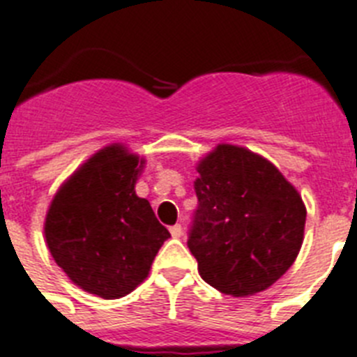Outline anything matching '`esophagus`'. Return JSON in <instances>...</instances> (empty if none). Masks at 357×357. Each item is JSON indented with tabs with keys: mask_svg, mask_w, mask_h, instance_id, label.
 Returning a JSON list of instances; mask_svg holds the SVG:
<instances>
[{
	"mask_svg": "<svg viewBox=\"0 0 357 357\" xmlns=\"http://www.w3.org/2000/svg\"><path fill=\"white\" fill-rule=\"evenodd\" d=\"M169 233H172L173 238H181V236H182V225H178V224L172 225V227H169Z\"/></svg>",
	"mask_w": 357,
	"mask_h": 357,
	"instance_id": "34e87169",
	"label": "esophagus"
}]
</instances>
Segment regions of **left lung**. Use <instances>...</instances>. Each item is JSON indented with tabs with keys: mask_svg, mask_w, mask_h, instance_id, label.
<instances>
[{
	"mask_svg": "<svg viewBox=\"0 0 357 357\" xmlns=\"http://www.w3.org/2000/svg\"><path fill=\"white\" fill-rule=\"evenodd\" d=\"M188 248L204 282L231 296H252L287 273L303 243L305 204L261 155L218 144L197 164Z\"/></svg>",
	"mask_w": 357,
	"mask_h": 357,
	"instance_id": "left-lung-1",
	"label": "left lung"
}]
</instances>
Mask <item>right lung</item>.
<instances>
[{"label": "right lung", "instance_id": "right-lung-1", "mask_svg": "<svg viewBox=\"0 0 357 357\" xmlns=\"http://www.w3.org/2000/svg\"><path fill=\"white\" fill-rule=\"evenodd\" d=\"M144 164L124 144L105 146L63 182L45 218L57 266L77 287L105 300L141 285L172 236L135 193Z\"/></svg>", "mask_w": 357, "mask_h": 357}]
</instances>
